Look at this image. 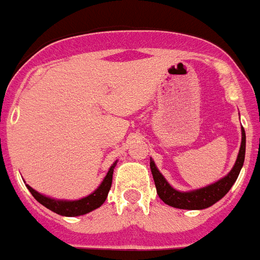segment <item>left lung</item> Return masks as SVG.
Returning <instances> with one entry per match:
<instances>
[{"mask_svg":"<svg viewBox=\"0 0 260 260\" xmlns=\"http://www.w3.org/2000/svg\"><path fill=\"white\" fill-rule=\"evenodd\" d=\"M245 152H246V134L245 129L242 128V144L239 154H238L237 162L234 168L231 169L230 173L219 180L215 184H211L206 187L198 189L193 191H178L168 184L167 180L164 178L162 174L158 172L154 162L150 160V171L153 176L154 185H156L157 194L158 197L169 206L177 209H186V210H201V209H206L211 205H214L217 201L221 200L224 194L228 193L237 181L239 172L243 167V161H245Z\"/></svg>","mask_w":260,"mask_h":260,"instance_id":"obj_1","label":"left lung"}]
</instances>
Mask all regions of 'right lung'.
<instances>
[{
  "label": "right lung",
  "mask_w": 260,
  "mask_h": 260,
  "mask_svg": "<svg viewBox=\"0 0 260 260\" xmlns=\"http://www.w3.org/2000/svg\"><path fill=\"white\" fill-rule=\"evenodd\" d=\"M115 165H116V162L113 164L112 167L110 168V171L107 173L106 178H104L103 182L100 184V186L98 187L96 190L93 191L92 194H89L88 197H84L82 198V200L78 201L51 200V198H47L45 197V196H42V194H39L38 191L34 190V189L30 187L29 185H26V186H27V189L30 190V193L32 194V197L36 198L39 204H42L43 206H46V208L50 209V210L54 211V213H56V214L64 215V217L83 215L89 213V211L95 210V209H98L99 206L103 205L107 196H108L111 185H112V174Z\"/></svg>",
  "instance_id": "add662e5"
}]
</instances>
